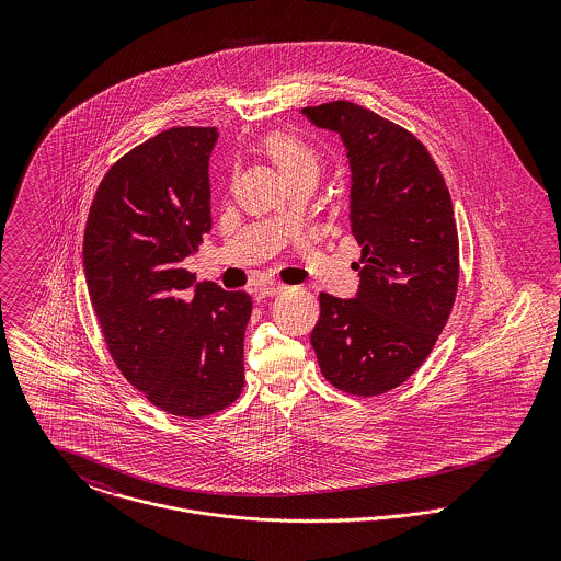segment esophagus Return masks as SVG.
I'll return each instance as SVG.
<instances>
[{
    "label": "esophagus",
    "mask_w": 561,
    "mask_h": 561,
    "mask_svg": "<svg viewBox=\"0 0 561 561\" xmlns=\"http://www.w3.org/2000/svg\"><path fill=\"white\" fill-rule=\"evenodd\" d=\"M283 289H285L283 283H278V280H265V283H259V285L254 287V298H256V300L274 298V296H278Z\"/></svg>",
    "instance_id": "1"
}]
</instances>
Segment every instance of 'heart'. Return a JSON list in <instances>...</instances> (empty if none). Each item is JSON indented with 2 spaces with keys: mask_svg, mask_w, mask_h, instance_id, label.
Instances as JSON below:
<instances>
[{
  "mask_svg": "<svg viewBox=\"0 0 561 561\" xmlns=\"http://www.w3.org/2000/svg\"><path fill=\"white\" fill-rule=\"evenodd\" d=\"M263 151L274 161V165L285 174L287 181H294L302 174H320V153L300 136L287 131H274L263 140Z\"/></svg>",
  "mask_w": 561,
  "mask_h": 561,
  "instance_id": "obj_1",
  "label": "heart"
}]
</instances>
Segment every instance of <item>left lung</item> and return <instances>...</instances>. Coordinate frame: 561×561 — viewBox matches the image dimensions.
<instances>
[{
  "label": "left lung",
  "instance_id": "left-lung-1",
  "mask_svg": "<svg viewBox=\"0 0 561 561\" xmlns=\"http://www.w3.org/2000/svg\"><path fill=\"white\" fill-rule=\"evenodd\" d=\"M302 112L347 149L350 220L363 250L356 298L320 294L311 345L332 387L382 396L423 365L451 316L460 278L451 196L427 149L393 121L352 101Z\"/></svg>",
  "mask_w": 561,
  "mask_h": 561
}]
</instances>
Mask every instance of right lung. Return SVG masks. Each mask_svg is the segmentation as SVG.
<instances>
[{
	"mask_svg": "<svg viewBox=\"0 0 561 561\" xmlns=\"http://www.w3.org/2000/svg\"><path fill=\"white\" fill-rule=\"evenodd\" d=\"M216 127H172L105 172L83 233V270L105 347L163 412L203 419L243 389L245 291L198 283L183 259L211 231Z\"/></svg>",
	"mask_w": 561,
	"mask_h": 561,
	"instance_id": "add662e5",
	"label": "right lung"
}]
</instances>
